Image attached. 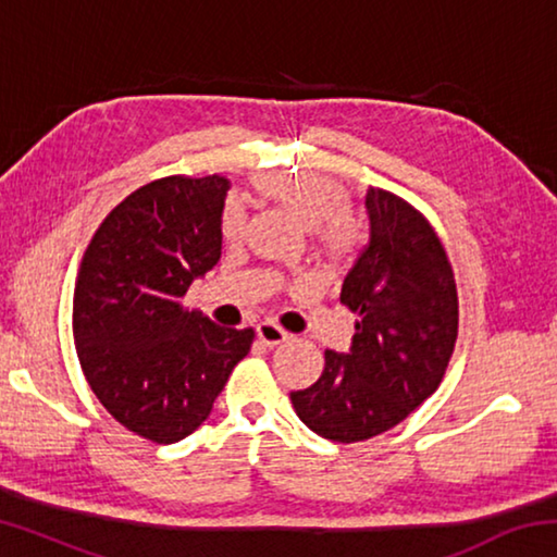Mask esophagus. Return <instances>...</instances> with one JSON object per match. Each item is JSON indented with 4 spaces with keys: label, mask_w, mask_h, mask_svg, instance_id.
Returning <instances> with one entry per match:
<instances>
[{
    "label": "esophagus",
    "mask_w": 557,
    "mask_h": 557,
    "mask_svg": "<svg viewBox=\"0 0 557 557\" xmlns=\"http://www.w3.org/2000/svg\"><path fill=\"white\" fill-rule=\"evenodd\" d=\"M258 338L265 346H280V344H285L287 342V332L285 329H280L277 324H272V322H262V324H258Z\"/></svg>",
    "instance_id": "esophagus-1"
}]
</instances>
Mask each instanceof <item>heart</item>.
Returning a JSON list of instances; mask_svg holds the SVG:
<instances>
[{
  "label": "heart",
  "instance_id": "obj_1",
  "mask_svg": "<svg viewBox=\"0 0 557 557\" xmlns=\"http://www.w3.org/2000/svg\"><path fill=\"white\" fill-rule=\"evenodd\" d=\"M256 191L262 199L282 206L305 228L314 231L317 248L329 260H342L356 248L358 228L346 188L322 174L295 176H260ZM243 233V211L238 206H225L221 215V235L225 240H238Z\"/></svg>",
  "mask_w": 557,
  "mask_h": 557
}]
</instances>
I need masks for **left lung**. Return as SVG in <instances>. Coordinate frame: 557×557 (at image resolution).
Segmentation results:
<instances>
[{
	"label": "left lung",
	"mask_w": 557,
	"mask_h": 557,
	"mask_svg": "<svg viewBox=\"0 0 557 557\" xmlns=\"http://www.w3.org/2000/svg\"><path fill=\"white\" fill-rule=\"evenodd\" d=\"M371 238L348 270L342 305L351 309V351H324V371L289 393L305 425L332 442H363L403 422L445 379L455 351V272L435 228L383 188L366 194Z\"/></svg>",
	"instance_id": "1"
}]
</instances>
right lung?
<instances>
[{
    "mask_svg": "<svg viewBox=\"0 0 557 557\" xmlns=\"http://www.w3.org/2000/svg\"><path fill=\"white\" fill-rule=\"evenodd\" d=\"M228 178L164 176L117 203L92 235L73 292V338L96 398L122 428L172 445L209 418L256 332L182 305L221 260Z\"/></svg>",
    "mask_w": 557,
    "mask_h": 557,
    "instance_id": "add662e5",
    "label": "right lung"
}]
</instances>
